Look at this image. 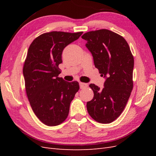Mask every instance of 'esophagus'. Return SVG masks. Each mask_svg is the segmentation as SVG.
Instances as JSON below:
<instances>
[{"label": "esophagus", "mask_w": 156, "mask_h": 156, "mask_svg": "<svg viewBox=\"0 0 156 156\" xmlns=\"http://www.w3.org/2000/svg\"><path fill=\"white\" fill-rule=\"evenodd\" d=\"M79 85H80V88H81V89L84 88H86V87H88V84L87 83H80Z\"/></svg>", "instance_id": "esophagus-1"}]
</instances>
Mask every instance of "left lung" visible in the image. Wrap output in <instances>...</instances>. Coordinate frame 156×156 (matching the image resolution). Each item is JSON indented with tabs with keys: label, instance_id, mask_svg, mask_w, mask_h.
Here are the masks:
<instances>
[{
	"label": "left lung",
	"instance_id": "obj_1",
	"mask_svg": "<svg viewBox=\"0 0 156 156\" xmlns=\"http://www.w3.org/2000/svg\"><path fill=\"white\" fill-rule=\"evenodd\" d=\"M81 37L87 41L95 67L106 79L103 89L89 85L94 98L87 103L88 112L98 122L111 123L124 111L133 89V55L124 37L109 30L90 31Z\"/></svg>",
	"mask_w": 156,
	"mask_h": 156
}]
</instances>
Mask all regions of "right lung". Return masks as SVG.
<instances>
[{
    "mask_svg": "<svg viewBox=\"0 0 156 156\" xmlns=\"http://www.w3.org/2000/svg\"><path fill=\"white\" fill-rule=\"evenodd\" d=\"M82 34L44 33L28 49L23 69L27 95L34 114L47 126H58L66 119L71 101L79 89L78 82L66 81L58 76L64 49Z\"/></svg>",
    "mask_w": 156,
    "mask_h": 156,
    "instance_id": "obj_1",
    "label": "right lung"
}]
</instances>
